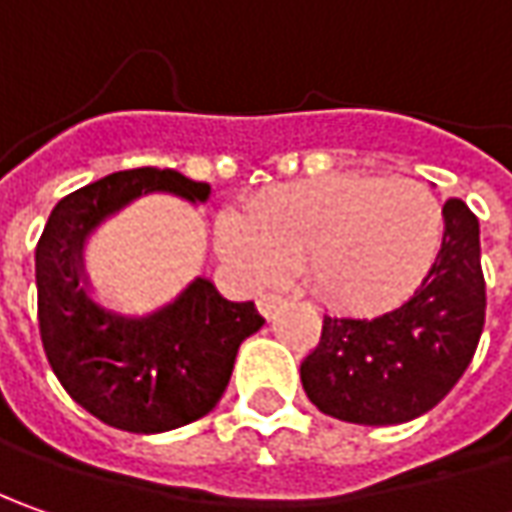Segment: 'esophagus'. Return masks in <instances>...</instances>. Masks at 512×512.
Returning a JSON list of instances; mask_svg holds the SVG:
<instances>
[{"label": "esophagus", "instance_id": "34e87169", "mask_svg": "<svg viewBox=\"0 0 512 512\" xmlns=\"http://www.w3.org/2000/svg\"><path fill=\"white\" fill-rule=\"evenodd\" d=\"M285 305L287 299L285 296H279V293H265V296H259V313H262L265 319H273Z\"/></svg>", "mask_w": 512, "mask_h": 512}]
</instances>
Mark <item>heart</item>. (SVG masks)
I'll return each instance as SVG.
<instances>
[{"label": "heart", "mask_w": 512, "mask_h": 512, "mask_svg": "<svg viewBox=\"0 0 512 512\" xmlns=\"http://www.w3.org/2000/svg\"><path fill=\"white\" fill-rule=\"evenodd\" d=\"M439 199L419 182L333 173L262 193L253 219L219 222V250L256 282L305 270L342 310H379L422 285L442 247Z\"/></svg>", "instance_id": "1"}]
</instances>
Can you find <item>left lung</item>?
<instances>
[{"label": "left lung", "mask_w": 512, "mask_h": 512, "mask_svg": "<svg viewBox=\"0 0 512 512\" xmlns=\"http://www.w3.org/2000/svg\"><path fill=\"white\" fill-rule=\"evenodd\" d=\"M442 250L422 287L379 316L325 313L302 387L350 424H402L433 410L462 379L484 327L479 219L462 199L442 207Z\"/></svg>", "instance_id": "obj_1"}]
</instances>
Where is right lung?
Segmentation results:
<instances>
[{
	"instance_id": "add662e5",
	"label": "right lung",
	"mask_w": 512,
	"mask_h": 512,
	"mask_svg": "<svg viewBox=\"0 0 512 512\" xmlns=\"http://www.w3.org/2000/svg\"><path fill=\"white\" fill-rule=\"evenodd\" d=\"M150 193L196 207L210 199V185L179 170L110 173L53 207L36 245L39 333L56 379L99 422L142 436L210 413L239 344L265 325L253 302H230L207 276L148 313H122L96 296L85 267L90 236Z\"/></svg>"
}]
</instances>
